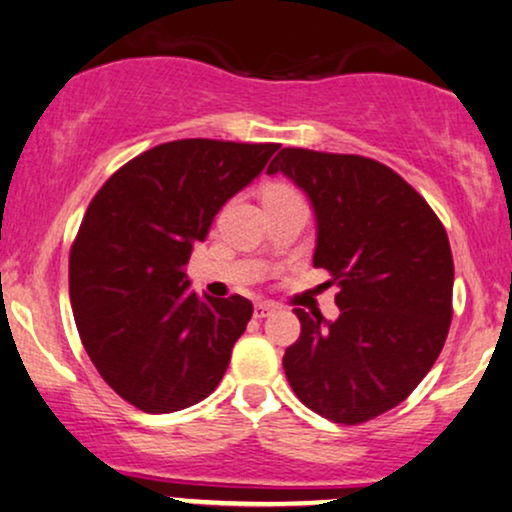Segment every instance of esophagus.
I'll return each mask as SVG.
<instances>
[{
	"label": "esophagus",
	"mask_w": 512,
	"mask_h": 512,
	"mask_svg": "<svg viewBox=\"0 0 512 512\" xmlns=\"http://www.w3.org/2000/svg\"><path fill=\"white\" fill-rule=\"evenodd\" d=\"M275 304H270V301H258V304L254 306V315L256 318H266V315H270L275 311Z\"/></svg>",
	"instance_id": "1"
}]
</instances>
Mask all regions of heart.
<instances>
[{
  "instance_id": "heart-1",
  "label": "heart",
  "mask_w": 512,
  "mask_h": 512,
  "mask_svg": "<svg viewBox=\"0 0 512 512\" xmlns=\"http://www.w3.org/2000/svg\"><path fill=\"white\" fill-rule=\"evenodd\" d=\"M266 197H299L292 187L285 185V182H275L266 189Z\"/></svg>"
}]
</instances>
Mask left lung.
I'll use <instances>...</instances> for the list:
<instances>
[{"instance_id": "obj_1", "label": "left lung", "mask_w": 512, "mask_h": 512, "mask_svg": "<svg viewBox=\"0 0 512 512\" xmlns=\"http://www.w3.org/2000/svg\"><path fill=\"white\" fill-rule=\"evenodd\" d=\"M282 173L315 213L313 266L332 275L337 320L296 308L301 337L282 358L301 403L358 425L418 387L451 325L453 256L444 225L401 175L353 154L282 149Z\"/></svg>"}]
</instances>
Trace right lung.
Masks as SVG:
<instances>
[{
    "instance_id": "right-lung-1",
    "label": "right lung",
    "mask_w": 512,
    "mask_h": 512,
    "mask_svg": "<svg viewBox=\"0 0 512 512\" xmlns=\"http://www.w3.org/2000/svg\"><path fill=\"white\" fill-rule=\"evenodd\" d=\"M280 144L178 140L125 163L94 194L68 261L82 346L104 382L144 413H173L223 380L254 306L199 299L185 266L227 199Z\"/></svg>"
}]
</instances>
